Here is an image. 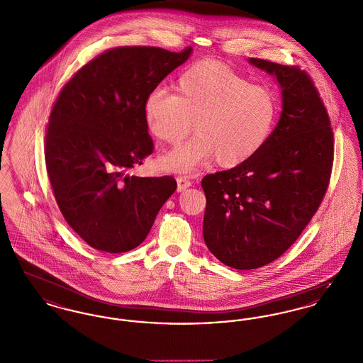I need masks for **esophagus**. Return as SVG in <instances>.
<instances>
[{"label":"esophagus","mask_w":363,"mask_h":363,"mask_svg":"<svg viewBox=\"0 0 363 363\" xmlns=\"http://www.w3.org/2000/svg\"><path fill=\"white\" fill-rule=\"evenodd\" d=\"M177 182H178V191H184V190L188 189L189 186H191L189 178L185 177V175H178L177 177Z\"/></svg>","instance_id":"1"}]
</instances>
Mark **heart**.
Segmentation results:
<instances>
[{
	"label": "heart",
	"mask_w": 363,
	"mask_h": 363,
	"mask_svg": "<svg viewBox=\"0 0 363 363\" xmlns=\"http://www.w3.org/2000/svg\"><path fill=\"white\" fill-rule=\"evenodd\" d=\"M143 113L151 135L167 144L185 138L193 121L196 135L163 157L169 170L190 173L212 157L233 167L256 155L274 130L277 99L225 62L201 60L179 74L175 95L150 91Z\"/></svg>",
	"instance_id": "b5f03b06"
}]
</instances>
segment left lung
I'll return each instance as SVG.
<instances>
[{
  "label": "left lung",
  "mask_w": 363,
  "mask_h": 363,
  "mask_svg": "<svg viewBox=\"0 0 363 363\" xmlns=\"http://www.w3.org/2000/svg\"><path fill=\"white\" fill-rule=\"evenodd\" d=\"M281 89V114L259 152L208 174L203 235L227 267L256 269L280 257L320 207L333 162L328 113L309 74L296 67L249 58Z\"/></svg>",
  "instance_id": "1"
}]
</instances>
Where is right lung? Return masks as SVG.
I'll use <instances>...</instances> for the list:
<instances>
[{
    "label": "right lung",
    "instance_id": "add662e5",
    "mask_svg": "<svg viewBox=\"0 0 363 363\" xmlns=\"http://www.w3.org/2000/svg\"><path fill=\"white\" fill-rule=\"evenodd\" d=\"M191 50H107L79 70L54 104L45 145L54 197L68 225L96 250L138 247L177 189L173 177L130 172L154 150L144 98Z\"/></svg>",
    "mask_w": 363,
    "mask_h": 363
}]
</instances>
